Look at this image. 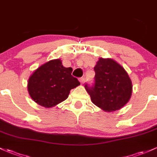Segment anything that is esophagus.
<instances>
[{
	"label": "esophagus",
	"mask_w": 157,
	"mask_h": 157,
	"mask_svg": "<svg viewBox=\"0 0 157 157\" xmlns=\"http://www.w3.org/2000/svg\"><path fill=\"white\" fill-rule=\"evenodd\" d=\"M79 81H80L81 83L84 84L85 82V77H82V78H79Z\"/></svg>",
	"instance_id": "1"
}]
</instances>
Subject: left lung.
<instances>
[{
	"label": "left lung",
	"mask_w": 157,
	"mask_h": 157,
	"mask_svg": "<svg viewBox=\"0 0 157 157\" xmlns=\"http://www.w3.org/2000/svg\"><path fill=\"white\" fill-rule=\"evenodd\" d=\"M94 85H85L92 102L105 112L124 107L130 99L132 82L119 63L110 58H99L94 67Z\"/></svg>",
	"instance_id": "8db88e82"
}]
</instances>
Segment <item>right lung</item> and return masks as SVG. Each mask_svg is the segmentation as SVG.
<instances>
[{"label":"right lung","instance_id":"obj_1","mask_svg":"<svg viewBox=\"0 0 157 157\" xmlns=\"http://www.w3.org/2000/svg\"><path fill=\"white\" fill-rule=\"evenodd\" d=\"M71 67L66 68L60 59L40 66L30 76L28 90L34 102L45 108L54 107L68 97L71 89L80 85L72 75Z\"/></svg>","mask_w":157,"mask_h":157}]
</instances>
